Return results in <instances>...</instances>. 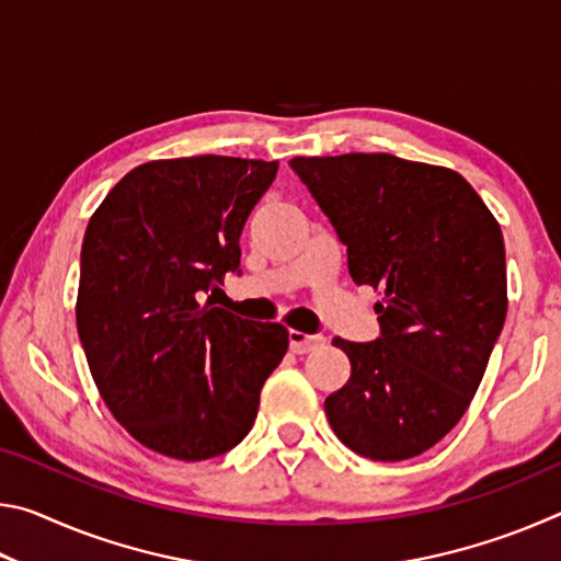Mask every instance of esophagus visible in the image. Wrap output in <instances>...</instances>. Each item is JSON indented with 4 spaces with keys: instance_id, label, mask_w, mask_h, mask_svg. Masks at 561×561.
I'll use <instances>...</instances> for the list:
<instances>
[{
    "instance_id": "1",
    "label": "esophagus",
    "mask_w": 561,
    "mask_h": 561,
    "mask_svg": "<svg viewBox=\"0 0 561 561\" xmlns=\"http://www.w3.org/2000/svg\"><path fill=\"white\" fill-rule=\"evenodd\" d=\"M324 336L319 334H304V331L297 329H289V348L294 354H309V351H314L317 346L324 344Z\"/></svg>"
}]
</instances>
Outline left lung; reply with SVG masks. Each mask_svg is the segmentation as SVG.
Returning <instances> with one entry per match:
<instances>
[{"label":"left lung","mask_w":561,"mask_h":561,"mask_svg":"<svg viewBox=\"0 0 561 561\" xmlns=\"http://www.w3.org/2000/svg\"><path fill=\"white\" fill-rule=\"evenodd\" d=\"M291 168L346 244L351 279L381 294V339H334L351 376L324 403L331 428L364 458H415L468 411L505 324L500 222L443 165L346 153Z\"/></svg>","instance_id":"obj_1"}]
</instances>
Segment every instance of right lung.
Masks as SVG:
<instances>
[{
  "instance_id": "1",
  "label": "right lung",
  "mask_w": 561,
  "mask_h": 561,
  "mask_svg": "<svg viewBox=\"0 0 561 561\" xmlns=\"http://www.w3.org/2000/svg\"><path fill=\"white\" fill-rule=\"evenodd\" d=\"M277 160L193 156L133 168L91 215L76 327L113 417L175 460L232 450L289 334L215 307Z\"/></svg>"
}]
</instances>
